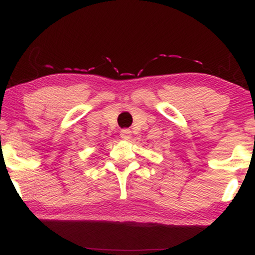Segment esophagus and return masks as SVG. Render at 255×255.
Wrapping results in <instances>:
<instances>
[{"instance_id":"obj_1","label":"esophagus","mask_w":255,"mask_h":255,"mask_svg":"<svg viewBox=\"0 0 255 255\" xmlns=\"http://www.w3.org/2000/svg\"><path fill=\"white\" fill-rule=\"evenodd\" d=\"M120 136H121L124 140H129L131 136V131L129 129H122L120 131Z\"/></svg>"}]
</instances>
